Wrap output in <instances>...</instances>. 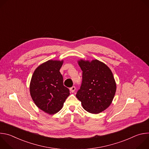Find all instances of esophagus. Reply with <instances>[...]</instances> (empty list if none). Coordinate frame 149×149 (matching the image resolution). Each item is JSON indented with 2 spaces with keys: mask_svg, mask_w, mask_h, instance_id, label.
<instances>
[{
  "mask_svg": "<svg viewBox=\"0 0 149 149\" xmlns=\"http://www.w3.org/2000/svg\"><path fill=\"white\" fill-rule=\"evenodd\" d=\"M75 86H73V87H72L71 88H70V91L71 92V93H74V91H75Z\"/></svg>",
  "mask_w": 149,
  "mask_h": 149,
  "instance_id": "1",
  "label": "esophagus"
}]
</instances>
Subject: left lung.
Segmentation results:
<instances>
[{
  "mask_svg": "<svg viewBox=\"0 0 149 149\" xmlns=\"http://www.w3.org/2000/svg\"><path fill=\"white\" fill-rule=\"evenodd\" d=\"M82 71V81L76 94L85 110L98 114L111 104L116 83L111 70L104 63L94 59L78 61Z\"/></svg>",
  "mask_w": 149,
  "mask_h": 149,
  "instance_id": "1",
  "label": "left lung"
}]
</instances>
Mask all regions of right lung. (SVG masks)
<instances>
[{
  "label": "right lung",
  "instance_id": "right-lung-1",
  "mask_svg": "<svg viewBox=\"0 0 149 149\" xmlns=\"http://www.w3.org/2000/svg\"><path fill=\"white\" fill-rule=\"evenodd\" d=\"M63 61L49 60L35 70L30 83L31 96L37 107L49 114L58 113L63 107L70 90L63 86L59 72Z\"/></svg>",
  "mask_w": 149,
  "mask_h": 149
}]
</instances>
